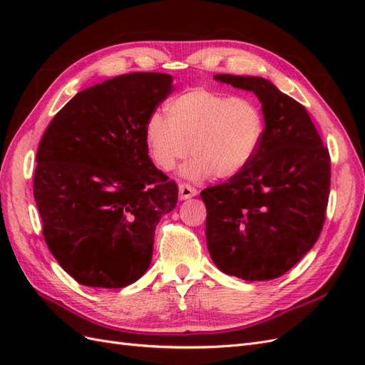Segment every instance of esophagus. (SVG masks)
Segmentation results:
<instances>
[{
    "label": "esophagus",
    "mask_w": 365,
    "mask_h": 365,
    "mask_svg": "<svg viewBox=\"0 0 365 365\" xmlns=\"http://www.w3.org/2000/svg\"><path fill=\"white\" fill-rule=\"evenodd\" d=\"M180 189V197L181 200H189V197H193L197 195V190L195 189V187H192L190 184H185V182H181L178 185Z\"/></svg>",
    "instance_id": "obj_1"
}]
</instances>
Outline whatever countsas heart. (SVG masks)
Listing matches in <instances>:
<instances>
[{
    "label": "heart",
    "instance_id": "obj_1",
    "mask_svg": "<svg viewBox=\"0 0 365 365\" xmlns=\"http://www.w3.org/2000/svg\"><path fill=\"white\" fill-rule=\"evenodd\" d=\"M165 114L152 113L145 135L150 157L161 170H172L189 153L190 180L233 178L256 155L263 135V117L248 97L193 88L165 103Z\"/></svg>",
    "mask_w": 365,
    "mask_h": 365
}]
</instances>
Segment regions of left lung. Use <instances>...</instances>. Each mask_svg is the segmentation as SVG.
Wrapping results in <instances>:
<instances>
[{
  "mask_svg": "<svg viewBox=\"0 0 365 365\" xmlns=\"http://www.w3.org/2000/svg\"><path fill=\"white\" fill-rule=\"evenodd\" d=\"M215 79L256 94L264 129L244 170L201 192L210 256L228 275L248 282L277 279L311 251L323 230L329 149L306 108L269 81L233 74Z\"/></svg>",
  "mask_w": 365,
  "mask_h": 365,
  "instance_id": "obj_1",
  "label": "left lung"
}]
</instances>
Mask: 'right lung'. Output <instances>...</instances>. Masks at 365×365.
Returning <instances> with one entry per match:
<instances>
[{
    "label": "right lung",
    "mask_w": 365,
    "mask_h": 365,
    "mask_svg": "<svg viewBox=\"0 0 365 365\" xmlns=\"http://www.w3.org/2000/svg\"><path fill=\"white\" fill-rule=\"evenodd\" d=\"M170 93V74H121L76 94L43 132L33 195L47 247L77 283L123 288L149 268L178 185L149 158L145 126Z\"/></svg>",
    "instance_id": "right-lung-1"
}]
</instances>
